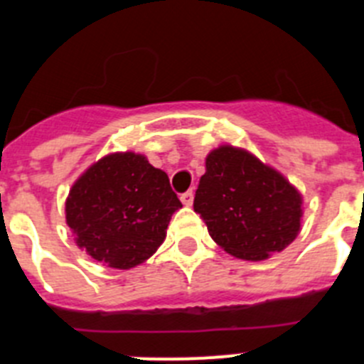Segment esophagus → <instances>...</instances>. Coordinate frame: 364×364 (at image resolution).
Returning a JSON list of instances; mask_svg holds the SVG:
<instances>
[{
	"label": "esophagus",
	"mask_w": 364,
	"mask_h": 364,
	"mask_svg": "<svg viewBox=\"0 0 364 364\" xmlns=\"http://www.w3.org/2000/svg\"><path fill=\"white\" fill-rule=\"evenodd\" d=\"M193 197H195V195H193V191H186V193H182V195H180V200H182V204L191 205L193 204Z\"/></svg>",
	"instance_id": "obj_1"
}]
</instances>
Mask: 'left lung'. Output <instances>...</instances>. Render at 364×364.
Listing matches in <instances>:
<instances>
[{
  "label": "left lung",
  "instance_id": "1",
  "mask_svg": "<svg viewBox=\"0 0 364 364\" xmlns=\"http://www.w3.org/2000/svg\"><path fill=\"white\" fill-rule=\"evenodd\" d=\"M193 208L230 255L262 260L282 252L301 230V195L272 167L231 146L205 159Z\"/></svg>",
  "mask_w": 364,
  "mask_h": 364
}]
</instances>
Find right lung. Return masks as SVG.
I'll list each match as a JSON object with an SVG mask.
<instances>
[{
  "mask_svg": "<svg viewBox=\"0 0 364 364\" xmlns=\"http://www.w3.org/2000/svg\"><path fill=\"white\" fill-rule=\"evenodd\" d=\"M182 202L164 171L134 153L109 154L78 178L65 202L76 244L109 268L129 269L166 239Z\"/></svg>",
  "mask_w": 364,
  "mask_h": 364,
  "instance_id": "1",
  "label": "right lung"
}]
</instances>
